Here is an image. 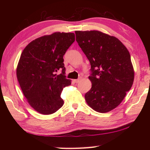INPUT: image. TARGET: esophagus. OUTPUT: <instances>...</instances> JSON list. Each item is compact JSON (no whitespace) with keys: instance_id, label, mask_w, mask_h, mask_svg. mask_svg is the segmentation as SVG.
I'll use <instances>...</instances> for the list:
<instances>
[{"instance_id":"esophagus-1","label":"esophagus","mask_w":150,"mask_h":150,"mask_svg":"<svg viewBox=\"0 0 150 150\" xmlns=\"http://www.w3.org/2000/svg\"><path fill=\"white\" fill-rule=\"evenodd\" d=\"M81 79H75V80H73V82H75V83H79V82L81 81Z\"/></svg>"}]
</instances>
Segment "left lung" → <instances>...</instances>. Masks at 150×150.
I'll return each mask as SVG.
<instances>
[{
	"mask_svg": "<svg viewBox=\"0 0 150 150\" xmlns=\"http://www.w3.org/2000/svg\"><path fill=\"white\" fill-rule=\"evenodd\" d=\"M76 40L91 64L87 104L99 113L117 107L131 89L134 70L130 54L117 39L98 31H76Z\"/></svg>",
	"mask_w": 150,
	"mask_h": 150,
	"instance_id": "obj_1",
	"label": "left lung"
}]
</instances>
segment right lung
Returning <instances> with one entry per match:
<instances>
[{"label":"right lung","mask_w":150,"mask_h":150,"mask_svg":"<svg viewBox=\"0 0 150 150\" xmlns=\"http://www.w3.org/2000/svg\"><path fill=\"white\" fill-rule=\"evenodd\" d=\"M74 41L73 33L56 32L33 40L21 53L18 83L28 103L41 114H52L63 106L60 95L71 84L65 75L63 56ZM59 69L62 73L57 76Z\"/></svg>","instance_id":"right-lung-1"}]
</instances>
